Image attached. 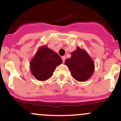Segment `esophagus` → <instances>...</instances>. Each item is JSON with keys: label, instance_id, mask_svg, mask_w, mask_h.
<instances>
[{"label": "esophagus", "instance_id": "34e87169", "mask_svg": "<svg viewBox=\"0 0 121 121\" xmlns=\"http://www.w3.org/2000/svg\"><path fill=\"white\" fill-rule=\"evenodd\" d=\"M61 58H62V60H63V62H64L65 61L66 57H65V56H63V57H61Z\"/></svg>", "mask_w": 121, "mask_h": 121}]
</instances>
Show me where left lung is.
Masks as SVG:
<instances>
[{"mask_svg": "<svg viewBox=\"0 0 121 121\" xmlns=\"http://www.w3.org/2000/svg\"><path fill=\"white\" fill-rule=\"evenodd\" d=\"M71 71L73 77L79 82L89 79L94 71V63L84 50L77 47L71 52V57L65 61Z\"/></svg>", "mask_w": 121, "mask_h": 121, "instance_id": "obj_1", "label": "left lung"}]
</instances>
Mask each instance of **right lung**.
Returning a JSON list of instances; mask_svg holds the SVG:
<instances>
[{
  "instance_id": "1",
  "label": "right lung",
  "mask_w": 121,
  "mask_h": 121,
  "mask_svg": "<svg viewBox=\"0 0 121 121\" xmlns=\"http://www.w3.org/2000/svg\"><path fill=\"white\" fill-rule=\"evenodd\" d=\"M61 63L60 56L45 45L37 51L30 63L31 72L38 80H46L51 77L56 67Z\"/></svg>"
}]
</instances>
